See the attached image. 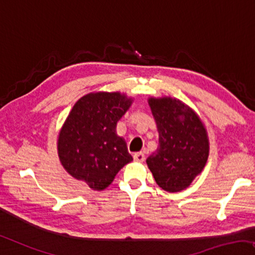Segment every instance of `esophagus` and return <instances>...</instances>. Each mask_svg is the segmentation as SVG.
Segmentation results:
<instances>
[{
	"mask_svg": "<svg viewBox=\"0 0 255 255\" xmlns=\"http://www.w3.org/2000/svg\"><path fill=\"white\" fill-rule=\"evenodd\" d=\"M132 157H134V160H136V162H143L145 159V156L143 152H135Z\"/></svg>",
	"mask_w": 255,
	"mask_h": 255,
	"instance_id": "esophagus-1",
	"label": "esophagus"
}]
</instances>
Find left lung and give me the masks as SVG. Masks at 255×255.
<instances>
[{"mask_svg": "<svg viewBox=\"0 0 255 255\" xmlns=\"http://www.w3.org/2000/svg\"><path fill=\"white\" fill-rule=\"evenodd\" d=\"M158 148L146 158L157 185L166 192L187 188L201 173L209 155L206 128L194 111L175 98H150Z\"/></svg>", "mask_w": 255, "mask_h": 255, "instance_id": "8db88e82", "label": "left lung"}]
</instances>
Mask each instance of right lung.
Masks as SVG:
<instances>
[{"label": "right lung", "mask_w": 255, "mask_h": 255, "mask_svg": "<svg viewBox=\"0 0 255 255\" xmlns=\"http://www.w3.org/2000/svg\"><path fill=\"white\" fill-rule=\"evenodd\" d=\"M131 102L119 92L89 93L75 104L61 129V163L93 191L105 189L132 160L125 139L116 134L117 123Z\"/></svg>", "instance_id": "add662e5"}]
</instances>
